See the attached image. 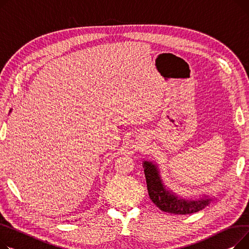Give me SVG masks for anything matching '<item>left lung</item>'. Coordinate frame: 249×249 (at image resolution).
Listing matches in <instances>:
<instances>
[{
    "label": "left lung",
    "mask_w": 249,
    "mask_h": 249,
    "mask_svg": "<svg viewBox=\"0 0 249 249\" xmlns=\"http://www.w3.org/2000/svg\"><path fill=\"white\" fill-rule=\"evenodd\" d=\"M142 168L149 196L155 205L164 212L182 215L195 213L209 206V204L216 199L208 194H202L196 199L183 198L165 185L159 165L156 162L144 160H142Z\"/></svg>",
    "instance_id": "8db88e82"
}]
</instances>
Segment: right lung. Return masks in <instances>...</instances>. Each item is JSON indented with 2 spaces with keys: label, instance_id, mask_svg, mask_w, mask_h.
Masks as SVG:
<instances>
[{
  "label": "right lung",
  "instance_id": "obj_1",
  "mask_svg": "<svg viewBox=\"0 0 249 249\" xmlns=\"http://www.w3.org/2000/svg\"><path fill=\"white\" fill-rule=\"evenodd\" d=\"M11 112H12V109H11V110H10V113H11Z\"/></svg>",
  "mask_w": 249,
  "mask_h": 249
}]
</instances>
